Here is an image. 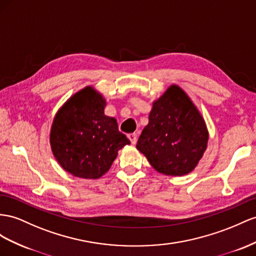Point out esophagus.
Here are the masks:
<instances>
[{
	"label": "esophagus",
	"mask_w": 256,
	"mask_h": 256,
	"mask_svg": "<svg viewBox=\"0 0 256 256\" xmlns=\"http://www.w3.org/2000/svg\"><path fill=\"white\" fill-rule=\"evenodd\" d=\"M128 140H130V142L133 144V145H134V144H136V142H137V134H136V133L128 134Z\"/></svg>",
	"instance_id": "1"
}]
</instances>
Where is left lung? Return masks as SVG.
Instances as JSON below:
<instances>
[{"label": "left lung", "mask_w": 256, "mask_h": 256, "mask_svg": "<svg viewBox=\"0 0 256 256\" xmlns=\"http://www.w3.org/2000/svg\"><path fill=\"white\" fill-rule=\"evenodd\" d=\"M208 138L199 111L184 90L172 85L154 102L136 148L158 172L182 176L198 164Z\"/></svg>", "instance_id": "1"}]
</instances>
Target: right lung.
<instances>
[{"label":"right lung","mask_w":256,"mask_h":256,"mask_svg":"<svg viewBox=\"0 0 256 256\" xmlns=\"http://www.w3.org/2000/svg\"><path fill=\"white\" fill-rule=\"evenodd\" d=\"M102 95L86 88L58 111L50 130V146L60 164L82 178H100L110 168L118 150L128 145L114 118L104 116Z\"/></svg>","instance_id":"obj_1"}]
</instances>
